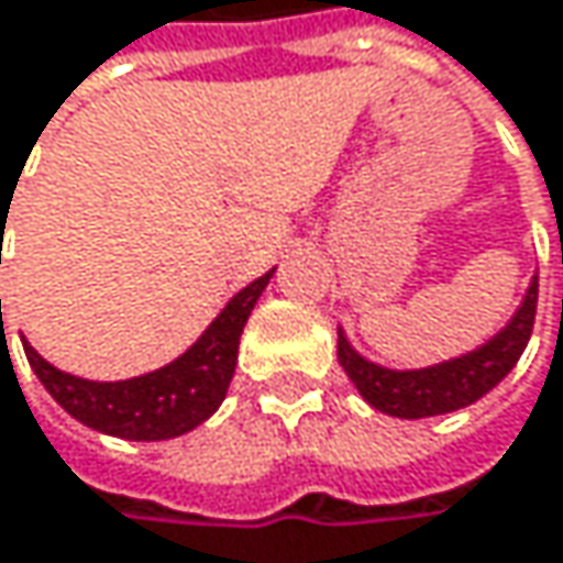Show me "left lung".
<instances>
[{"mask_svg":"<svg viewBox=\"0 0 563 563\" xmlns=\"http://www.w3.org/2000/svg\"><path fill=\"white\" fill-rule=\"evenodd\" d=\"M534 306H538V277H531L518 309L493 339H486L466 355L427 368H385L378 362H368L352 349V342L339 329V362L358 394L388 417L420 420V417L453 413L486 397L515 368V362L521 358L531 339Z\"/></svg>","mask_w":563,"mask_h":563,"instance_id":"obj_1","label":"left lung"}]
</instances>
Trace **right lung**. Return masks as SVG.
Instances as JSON below:
<instances>
[{
  "mask_svg": "<svg viewBox=\"0 0 563 563\" xmlns=\"http://www.w3.org/2000/svg\"><path fill=\"white\" fill-rule=\"evenodd\" d=\"M271 277L274 271L234 292L211 325L169 365L126 382L77 378L45 362L29 339L22 345L45 391L84 427L120 440H172L195 430L221 407L234 378L241 332Z\"/></svg>",
  "mask_w": 563,
  "mask_h": 563,
  "instance_id": "1",
  "label": "right lung"
}]
</instances>
